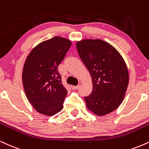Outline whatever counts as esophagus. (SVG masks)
Segmentation results:
<instances>
[{"label": "esophagus", "instance_id": "34e87169", "mask_svg": "<svg viewBox=\"0 0 149 149\" xmlns=\"http://www.w3.org/2000/svg\"><path fill=\"white\" fill-rule=\"evenodd\" d=\"M78 88H79V85L71 86V89H72L73 90H76V89H78Z\"/></svg>", "mask_w": 149, "mask_h": 149}]
</instances>
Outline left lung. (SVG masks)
Masks as SVG:
<instances>
[{
  "instance_id": "obj_1",
  "label": "left lung",
  "mask_w": 149,
  "mask_h": 149,
  "mask_svg": "<svg viewBox=\"0 0 149 149\" xmlns=\"http://www.w3.org/2000/svg\"><path fill=\"white\" fill-rule=\"evenodd\" d=\"M76 47L92 78V92L85 97L87 108L98 116L113 112L122 103L128 85L123 57L101 39H84L76 43Z\"/></svg>"
}]
</instances>
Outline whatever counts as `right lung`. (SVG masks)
Returning <instances> with one entry per match:
<instances>
[{"label":"right lung","instance_id":"obj_1","mask_svg":"<svg viewBox=\"0 0 149 149\" xmlns=\"http://www.w3.org/2000/svg\"><path fill=\"white\" fill-rule=\"evenodd\" d=\"M71 42L60 37L38 44L27 57L22 79L25 93L37 112L47 116L63 108L67 90L62 83L58 66L69 51Z\"/></svg>","mask_w":149,"mask_h":149}]
</instances>
